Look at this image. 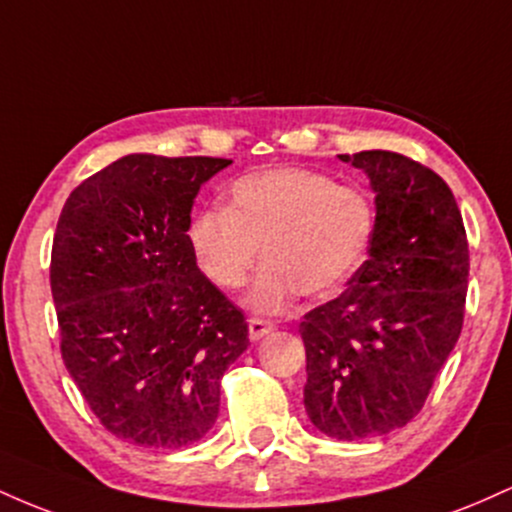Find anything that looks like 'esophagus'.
Instances as JSON below:
<instances>
[{
	"label": "esophagus",
	"mask_w": 512,
	"mask_h": 512,
	"mask_svg": "<svg viewBox=\"0 0 512 512\" xmlns=\"http://www.w3.org/2000/svg\"><path fill=\"white\" fill-rule=\"evenodd\" d=\"M274 330H276L274 322L262 320V317H252V320L248 322V332H250L252 342H257V339H262L264 334H269V332H274Z\"/></svg>",
	"instance_id": "obj_1"
}]
</instances>
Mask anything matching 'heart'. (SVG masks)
Wrapping results in <instances>:
<instances>
[{
	"instance_id": "heart-1",
	"label": "heart",
	"mask_w": 512,
	"mask_h": 512,
	"mask_svg": "<svg viewBox=\"0 0 512 512\" xmlns=\"http://www.w3.org/2000/svg\"><path fill=\"white\" fill-rule=\"evenodd\" d=\"M378 226L373 197L332 175L279 166L238 178L228 207L195 211L187 226L192 255L221 291L245 286L262 248L264 267L248 293L257 313H281L301 293H337L370 248Z\"/></svg>"
}]
</instances>
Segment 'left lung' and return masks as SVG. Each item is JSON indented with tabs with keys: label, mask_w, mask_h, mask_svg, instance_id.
<instances>
[{
	"label": "left lung",
	"mask_w": 512,
	"mask_h": 512,
	"mask_svg": "<svg viewBox=\"0 0 512 512\" xmlns=\"http://www.w3.org/2000/svg\"><path fill=\"white\" fill-rule=\"evenodd\" d=\"M366 170L378 226L368 260L305 313L303 402L325 436L361 440L407 426L462 332L469 243L448 182L395 151L342 154Z\"/></svg>",
	"instance_id": "left-lung-1"
}]
</instances>
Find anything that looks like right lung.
Wrapping results in <instances>:
<instances>
[{
    "instance_id": "right-lung-1",
    "label": "right lung",
    "mask_w": 512,
    "mask_h": 512,
    "mask_svg": "<svg viewBox=\"0 0 512 512\" xmlns=\"http://www.w3.org/2000/svg\"><path fill=\"white\" fill-rule=\"evenodd\" d=\"M228 158L129 154L64 202L50 289L64 366L105 431L185 448L219 416L221 378L248 349L243 310L199 272L187 226Z\"/></svg>"
}]
</instances>
